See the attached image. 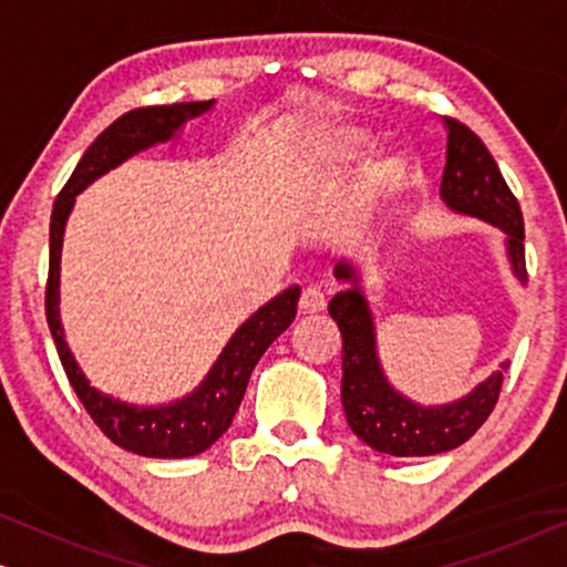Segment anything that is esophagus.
<instances>
[{"label":"esophagus","instance_id":"esophagus-1","mask_svg":"<svg viewBox=\"0 0 567 567\" xmlns=\"http://www.w3.org/2000/svg\"><path fill=\"white\" fill-rule=\"evenodd\" d=\"M324 307H328V297H324L320 289L309 286V289L301 291V299H299L301 315H320Z\"/></svg>","mask_w":567,"mask_h":567}]
</instances>
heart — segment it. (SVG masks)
I'll return each mask as SVG.
<instances>
[{
  "label": "heart",
  "mask_w": 567,
  "mask_h": 567,
  "mask_svg": "<svg viewBox=\"0 0 567 567\" xmlns=\"http://www.w3.org/2000/svg\"><path fill=\"white\" fill-rule=\"evenodd\" d=\"M317 152H320L324 167H353L369 152V136L353 126H330L317 136Z\"/></svg>",
  "instance_id": "1"
}]
</instances>
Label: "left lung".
Returning a JSON list of instances; mask_svg holds the SVG:
<instances>
[{"label":"left lung","instance_id":"left-lung-1","mask_svg":"<svg viewBox=\"0 0 567 567\" xmlns=\"http://www.w3.org/2000/svg\"><path fill=\"white\" fill-rule=\"evenodd\" d=\"M444 128L446 167L439 188L441 200L449 212L487 221L503 231L511 274L524 286V216L518 200L477 134L454 118H446ZM332 274L343 284L328 309L343 336L340 400L351 431L363 444L392 456H431L462 446L493 413L508 361H501L498 371H491L452 402L423 405L410 400L390 382L379 359L377 320L363 291L361 266L340 260Z\"/></svg>","mask_w":567,"mask_h":567}]
</instances>
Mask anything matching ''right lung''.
<instances>
[{"mask_svg":"<svg viewBox=\"0 0 567 567\" xmlns=\"http://www.w3.org/2000/svg\"><path fill=\"white\" fill-rule=\"evenodd\" d=\"M216 107V100L206 103H175L159 107L131 111L111 123L90 150L76 162L72 177L59 193L51 212V260L49 286H45V320H49L53 343H56L61 367H64L69 384L76 398L87 408L92 421L100 425L113 444L138 456L152 460H185L206 452L224 436L231 425V417L245 398L247 382L255 363L268 351V346L289 328L297 317V301L301 289L291 286L260 307L250 320H245L221 348L219 359L200 379L196 390L181 400L159 402V405H136L121 398H113L97 390L76 363L72 348L66 343L64 324H61V247H64L66 221L74 212L76 196L87 190L92 183L121 167L136 154L150 152L159 144L183 138V131L190 121L204 118Z\"/></svg>","mask_w":567,"mask_h":567,"instance_id":"add662e5","label":"right lung"}]
</instances>
